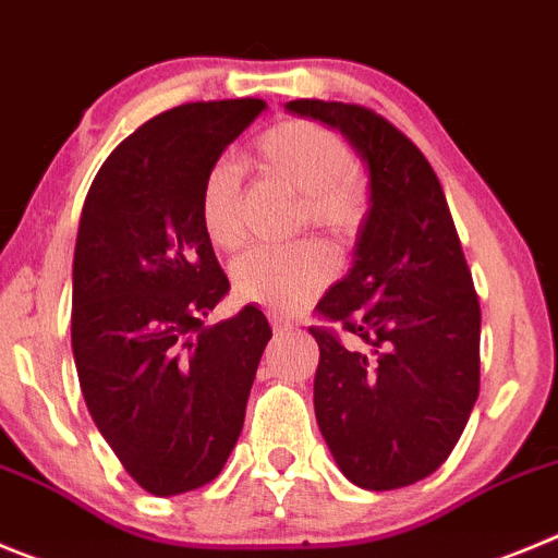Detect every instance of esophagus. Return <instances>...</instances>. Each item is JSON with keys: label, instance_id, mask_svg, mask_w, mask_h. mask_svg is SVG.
<instances>
[{"label": "esophagus", "instance_id": "obj_1", "mask_svg": "<svg viewBox=\"0 0 558 558\" xmlns=\"http://www.w3.org/2000/svg\"><path fill=\"white\" fill-rule=\"evenodd\" d=\"M269 323H272L275 336H283V333H289V330H294V323H291V319H286V316L272 314L269 316Z\"/></svg>", "mask_w": 558, "mask_h": 558}]
</instances>
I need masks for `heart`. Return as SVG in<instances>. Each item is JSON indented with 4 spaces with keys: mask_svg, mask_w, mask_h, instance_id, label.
<instances>
[{
    "mask_svg": "<svg viewBox=\"0 0 558 558\" xmlns=\"http://www.w3.org/2000/svg\"><path fill=\"white\" fill-rule=\"evenodd\" d=\"M255 163L267 178L300 192L303 219L333 239H350L366 214V189L355 172L350 144L323 124L291 119L269 128L255 142ZM199 222L208 242L235 250L244 242L242 172L217 160L199 185ZM330 260L316 244L255 250L233 264V289L247 303L275 314H294L323 291Z\"/></svg>",
    "mask_w": 558,
    "mask_h": 558,
    "instance_id": "1",
    "label": "heart"
}]
</instances>
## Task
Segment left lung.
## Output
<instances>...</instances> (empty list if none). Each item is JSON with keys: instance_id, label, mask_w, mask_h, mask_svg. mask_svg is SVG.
<instances>
[{"instance_id": "8db88e82", "label": "left lung", "mask_w": 558, "mask_h": 558, "mask_svg": "<svg viewBox=\"0 0 558 558\" xmlns=\"http://www.w3.org/2000/svg\"><path fill=\"white\" fill-rule=\"evenodd\" d=\"M286 110L339 130L369 169L353 267L316 311V423L355 486L416 484L456 448L478 400L481 308L439 178L391 122L361 105L294 99Z\"/></svg>"}]
</instances>
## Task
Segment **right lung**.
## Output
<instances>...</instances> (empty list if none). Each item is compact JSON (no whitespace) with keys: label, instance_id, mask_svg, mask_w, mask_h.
<instances>
[{"label":"right lung","instance_id":"right-lung-1","mask_svg":"<svg viewBox=\"0 0 558 558\" xmlns=\"http://www.w3.org/2000/svg\"><path fill=\"white\" fill-rule=\"evenodd\" d=\"M264 108V99H219L163 110L110 153L80 217V389L130 478L160 498L222 473L272 339L255 305L203 325L230 280L199 222V185Z\"/></svg>","mask_w":558,"mask_h":558}]
</instances>
